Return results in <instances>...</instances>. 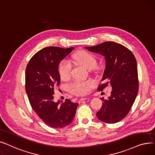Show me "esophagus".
Masks as SVG:
<instances>
[{
  "mask_svg": "<svg viewBox=\"0 0 155 155\" xmlns=\"http://www.w3.org/2000/svg\"><path fill=\"white\" fill-rule=\"evenodd\" d=\"M87 97H83V98H81L80 99V101H83V100H87Z\"/></svg>",
  "mask_w": 155,
  "mask_h": 155,
  "instance_id": "34e87169",
  "label": "esophagus"
}]
</instances>
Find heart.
<instances>
[{
  "mask_svg": "<svg viewBox=\"0 0 155 155\" xmlns=\"http://www.w3.org/2000/svg\"><path fill=\"white\" fill-rule=\"evenodd\" d=\"M73 58L79 65L87 70L94 71L99 72L98 69L94 68L97 65V59L91 54L85 50H80L73 55ZM72 72V65L68 61H62L58 65V72L60 77L63 80H66L70 78ZM93 86L91 81L75 82L72 83L69 89L72 92L78 94H86L90 88Z\"/></svg>",
  "mask_w": 155,
  "mask_h": 155,
  "instance_id": "heart-1",
  "label": "heart"
}]
</instances>
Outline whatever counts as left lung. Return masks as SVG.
<instances>
[{"label":"left lung","instance_id":"left-lung-1","mask_svg":"<svg viewBox=\"0 0 155 155\" xmlns=\"http://www.w3.org/2000/svg\"><path fill=\"white\" fill-rule=\"evenodd\" d=\"M92 52L104 56L106 65L99 87L103 90L112 87L111 95L105 100L97 113L98 119L105 123L114 124L122 120L131 109L138 93L137 62L134 55L120 43L105 41L93 47H86Z\"/></svg>","mask_w":155,"mask_h":155}]
</instances>
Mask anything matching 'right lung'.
<instances>
[{
    "instance_id": "add662e5",
    "label": "right lung",
    "mask_w": 155,
    "mask_h": 155,
    "mask_svg": "<svg viewBox=\"0 0 155 155\" xmlns=\"http://www.w3.org/2000/svg\"><path fill=\"white\" fill-rule=\"evenodd\" d=\"M74 49L44 48L31 57L26 66L25 87L29 103L35 112L52 128H63L69 125L79 105L69 99L56 102L53 96L54 87L61 83L58 65Z\"/></svg>"
}]
</instances>
